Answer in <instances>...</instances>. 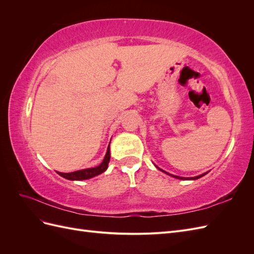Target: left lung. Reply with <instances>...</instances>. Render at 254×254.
<instances>
[{
  "label": "left lung",
  "instance_id": "8db88e82",
  "mask_svg": "<svg viewBox=\"0 0 254 254\" xmlns=\"http://www.w3.org/2000/svg\"><path fill=\"white\" fill-rule=\"evenodd\" d=\"M156 167L158 168V170H160L161 172H163V173H165V174H167L168 176H172V177H174V178H177V179H180V180H196V179H199V178H201L202 176H204V175H206L207 174V172L206 173H204V174H202V175H199V176H196V177H191V178H184V177H180V176H175V175H172V174H170V173H167V172H165V171H163V170H161V168H159L157 165H156Z\"/></svg>",
  "mask_w": 254,
  "mask_h": 254
}]
</instances>
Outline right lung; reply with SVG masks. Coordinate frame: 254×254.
Wrapping results in <instances>:
<instances>
[{
    "instance_id": "1",
    "label": "right lung",
    "mask_w": 254,
    "mask_h": 254,
    "mask_svg": "<svg viewBox=\"0 0 254 254\" xmlns=\"http://www.w3.org/2000/svg\"><path fill=\"white\" fill-rule=\"evenodd\" d=\"M110 161V144L107 148L106 156L103 160V162L99 164L98 166L95 167H91V168H84V170L80 171H76L72 173H60L57 172L61 177L67 179V180H87L90 178H93L95 176L101 175L102 173L106 172L107 168H108V164Z\"/></svg>"
}]
</instances>
